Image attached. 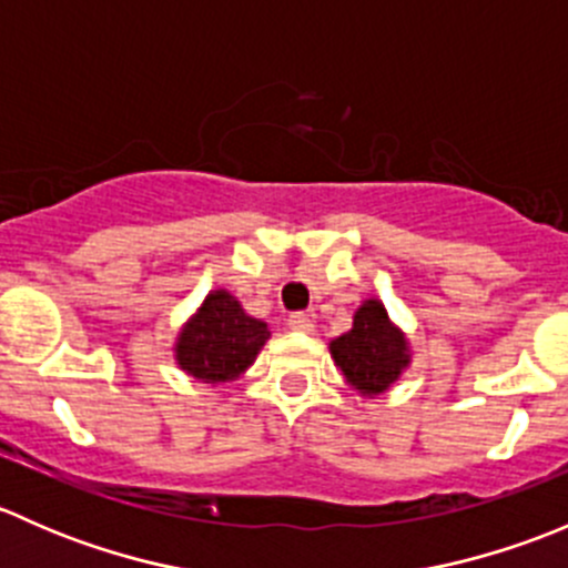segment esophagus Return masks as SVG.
<instances>
[{"mask_svg":"<svg viewBox=\"0 0 568 568\" xmlns=\"http://www.w3.org/2000/svg\"><path fill=\"white\" fill-rule=\"evenodd\" d=\"M288 326L296 332H313V318L307 313H291Z\"/></svg>","mask_w":568,"mask_h":568,"instance_id":"34e87169","label":"esophagus"}]
</instances>
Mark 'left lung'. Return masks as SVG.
Here are the masks:
<instances>
[{"label":"left lung","instance_id":"8db88e82","mask_svg":"<svg viewBox=\"0 0 568 568\" xmlns=\"http://www.w3.org/2000/svg\"><path fill=\"white\" fill-rule=\"evenodd\" d=\"M329 352L348 385L363 395L385 393L409 365L404 332L390 324L385 305L376 300L354 313V326L329 343Z\"/></svg>","mask_w":568,"mask_h":568}]
</instances>
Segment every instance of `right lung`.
I'll return each instance as SVG.
<instances>
[{
	"label": "right lung",
	"mask_w": 568,
	"mask_h": 568,
	"mask_svg": "<svg viewBox=\"0 0 568 568\" xmlns=\"http://www.w3.org/2000/svg\"><path fill=\"white\" fill-rule=\"evenodd\" d=\"M266 337L263 321L247 316L227 291H214L178 335L175 359L194 379L233 382L250 368Z\"/></svg>",
	"instance_id": "add662e5"
}]
</instances>
